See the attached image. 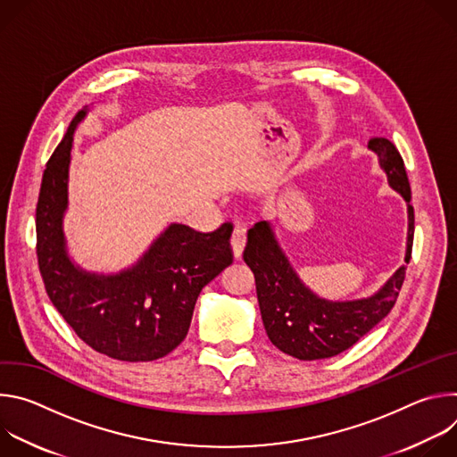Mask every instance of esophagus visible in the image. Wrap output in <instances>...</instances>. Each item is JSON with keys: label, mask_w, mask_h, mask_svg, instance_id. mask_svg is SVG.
<instances>
[{"label": "esophagus", "mask_w": 457, "mask_h": 457, "mask_svg": "<svg viewBox=\"0 0 457 457\" xmlns=\"http://www.w3.org/2000/svg\"><path fill=\"white\" fill-rule=\"evenodd\" d=\"M231 247H233V254L235 258L242 256V251L245 247V229L244 228H235L233 235H231Z\"/></svg>", "instance_id": "34e87169"}]
</instances>
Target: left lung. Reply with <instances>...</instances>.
Returning a JSON list of instances; mask_svg holds the SVG:
<instances>
[{"label":"left lung","mask_w":457,"mask_h":457,"mask_svg":"<svg viewBox=\"0 0 457 457\" xmlns=\"http://www.w3.org/2000/svg\"><path fill=\"white\" fill-rule=\"evenodd\" d=\"M369 148L378 155L390 187L407 201L405 262L409 264L414 240V208L409 204L411 184L403 159L385 137L370 139ZM244 262L254 275L260 314L271 344L298 360L331 358L353 347L395 307L405 280V266H402L369 298L347 302L320 298L295 273L266 220L256 222L247 231Z\"/></svg>","instance_id":"1"}]
</instances>
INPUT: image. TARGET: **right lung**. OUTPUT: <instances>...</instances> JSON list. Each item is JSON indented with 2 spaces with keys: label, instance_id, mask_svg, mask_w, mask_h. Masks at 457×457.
I'll return each mask as SVG.
<instances>
[{
  "label": "right lung",
  "instance_id": "1",
  "mask_svg": "<svg viewBox=\"0 0 457 457\" xmlns=\"http://www.w3.org/2000/svg\"><path fill=\"white\" fill-rule=\"evenodd\" d=\"M78 112L43 171L36 206V253L46 295L76 335L120 361H152L187 335L203 287L233 262V226L212 233L170 224L137 260L117 275L88 273L67 251L62 215L69 206V164Z\"/></svg>",
  "mask_w": 457,
  "mask_h": 457
}]
</instances>
